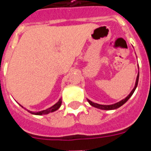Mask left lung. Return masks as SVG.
I'll return each instance as SVG.
<instances>
[{
    "instance_id": "obj_1",
    "label": "left lung",
    "mask_w": 151,
    "mask_h": 151,
    "mask_svg": "<svg viewBox=\"0 0 151 151\" xmlns=\"http://www.w3.org/2000/svg\"><path fill=\"white\" fill-rule=\"evenodd\" d=\"M139 73H138V76H137V78H136V81H135V86H134V88H133L132 92H131V93L127 96L126 98L124 99V100H122L121 101H119V102H118V103L114 104H111V105H102V104H98L93 103V102H92L91 101L88 100V103L90 104L92 106L95 107V108H97V109H103V110H112V109H118V108H119L120 106H122L124 104L126 103L127 101H128V99L132 96V94L134 93V90H135V88H136L137 87V85H138V82H139Z\"/></svg>"
}]
</instances>
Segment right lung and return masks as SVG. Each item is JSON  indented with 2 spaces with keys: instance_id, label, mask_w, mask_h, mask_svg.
<instances>
[{
  "instance_id": "right-lung-1",
  "label": "right lung",
  "mask_w": 151,
  "mask_h": 151,
  "mask_svg": "<svg viewBox=\"0 0 151 151\" xmlns=\"http://www.w3.org/2000/svg\"><path fill=\"white\" fill-rule=\"evenodd\" d=\"M61 104H62V100H59V101H58L57 103L55 104V105H53L52 107H50L47 110H43V111H39V112H33V111H30V113H32V114H35V115H45V114H48L50 113V112H53V111H56L58 109H59L61 106ZM23 108V107H22Z\"/></svg>"
}]
</instances>
